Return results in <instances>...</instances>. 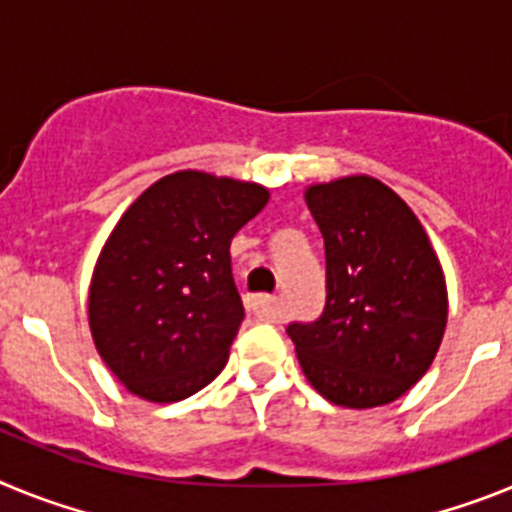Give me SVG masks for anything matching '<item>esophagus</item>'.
<instances>
[{"label": "esophagus", "mask_w": 512, "mask_h": 512, "mask_svg": "<svg viewBox=\"0 0 512 512\" xmlns=\"http://www.w3.org/2000/svg\"><path fill=\"white\" fill-rule=\"evenodd\" d=\"M246 310L251 312L253 318L269 320V323H277L282 318V310H279V300L271 295H248L246 297Z\"/></svg>", "instance_id": "obj_1"}]
</instances>
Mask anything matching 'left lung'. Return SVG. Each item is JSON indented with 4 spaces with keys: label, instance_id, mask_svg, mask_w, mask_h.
<instances>
[{
    "label": "left lung",
    "instance_id": "obj_1",
    "mask_svg": "<svg viewBox=\"0 0 512 512\" xmlns=\"http://www.w3.org/2000/svg\"><path fill=\"white\" fill-rule=\"evenodd\" d=\"M305 200L325 241V307L287 325L302 372L343 408L387 405L441 346V264L413 210L372 176L315 184Z\"/></svg>",
    "mask_w": 512,
    "mask_h": 512
}]
</instances>
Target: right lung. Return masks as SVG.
I'll use <instances>...</instances> for the list:
<instances>
[{
    "label": "right lung",
    "instance_id": "obj_1",
    "mask_svg": "<svg viewBox=\"0 0 512 512\" xmlns=\"http://www.w3.org/2000/svg\"><path fill=\"white\" fill-rule=\"evenodd\" d=\"M266 200L259 184L176 171L120 217L94 269L89 325L133 395L179 402L223 372L243 320L230 241Z\"/></svg>",
    "mask_w": 512,
    "mask_h": 512
}]
</instances>
